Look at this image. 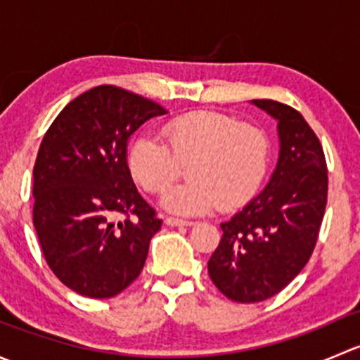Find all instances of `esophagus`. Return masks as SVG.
I'll use <instances>...</instances> for the list:
<instances>
[{"label": "esophagus", "instance_id": "34e87169", "mask_svg": "<svg viewBox=\"0 0 360 360\" xmlns=\"http://www.w3.org/2000/svg\"><path fill=\"white\" fill-rule=\"evenodd\" d=\"M167 226H193V221L186 219H177V217H165Z\"/></svg>", "mask_w": 360, "mask_h": 360}]
</instances>
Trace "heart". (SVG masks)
I'll return each instance as SVG.
<instances>
[{"label": "heart", "instance_id": "heart-1", "mask_svg": "<svg viewBox=\"0 0 360 360\" xmlns=\"http://www.w3.org/2000/svg\"><path fill=\"white\" fill-rule=\"evenodd\" d=\"M165 143L151 134L132 141L127 163L134 179L160 193L186 172L190 179L163 193L165 209L200 216L217 207L223 212L245 205L259 190L270 162V139L261 127L238 123L219 111L200 110L169 120Z\"/></svg>", "mask_w": 360, "mask_h": 360}]
</instances>
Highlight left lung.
I'll list each match as a JSON object with an SVG mask.
<instances>
[{
    "mask_svg": "<svg viewBox=\"0 0 360 360\" xmlns=\"http://www.w3.org/2000/svg\"><path fill=\"white\" fill-rule=\"evenodd\" d=\"M277 120L278 162L270 183L231 219L210 256L216 288L238 303L275 296L300 274L317 244L328 203L324 150L300 111L271 99H254Z\"/></svg>",
    "mask_w": 360,
    "mask_h": 360,
    "instance_id": "8db88e82",
    "label": "left lung"
}]
</instances>
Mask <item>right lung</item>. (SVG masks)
Here are the masks:
<instances>
[{
    "label": "right lung",
    "mask_w": 360,
    "mask_h": 360,
    "mask_svg": "<svg viewBox=\"0 0 360 360\" xmlns=\"http://www.w3.org/2000/svg\"><path fill=\"white\" fill-rule=\"evenodd\" d=\"M165 112L120 86H94L57 115L39 144L32 223L50 270L82 296H116L143 271L162 219L134 184L127 144ZM116 215L124 216L118 225Z\"/></svg>",
    "instance_id": "right-lung-1"
}]
</instances>
